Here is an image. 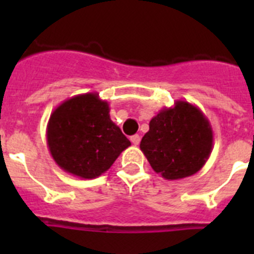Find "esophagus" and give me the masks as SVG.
Segmentation results:
<instances>
[{
  "instance_id": "obj_1",
  "label": "esophagus",
  "mask_w": 254,
  "mask_h": 254,
  "mask_svg": "<svg viewBox=\"0 0 254 254\" xmlns=\"http://www.w3.org/2000/svg\"><path fill=\"white\" fill-rule=\"evenodd\" d=\"M141 141V137L138 136V134H133V136H131V142L133 143V145H138Z\"/></svg>"
}]
</instances>
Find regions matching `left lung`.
I'll list each match as a JSON object with an SVG mask.
<instances>
[{
	"label": "left lung",
	"mask_w": 254,
	"mask_h": 254,
	"mask_svg": "<svg viewBox=\"0 0 254 254\" xmlns=\"http://www.w3.org/2000/svg\"><path fill=\"white\" fill-rule=\"evenodd\" d=\"M140 143L152 169L168 181L202 169L214 145V132L199 108L185 100L164 108L150 121Z\"/></svg>",
	"instance_id": "1"
}]
</instances>
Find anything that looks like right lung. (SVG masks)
<instances>
[{"instance_id":"obj_1","label":"right lung","mask_w":254,"mask_h":254,"mask_svg":"<svg viewBox=\"0 0 254 254\" xmlns=\"http://www.w3.org/2000/svg\"><path fill=\"white\" fill-rule=\"evenodd\" d=\"M98 93L72 96L52 112L47 145L61 169L82 179L102 176L131 142L109 116Z\"/></svg>"}]
</instances>
